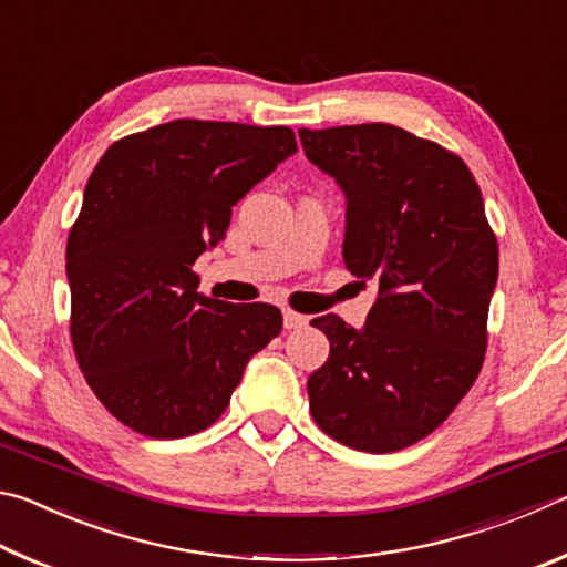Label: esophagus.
I'll use <instances>...</instances> for the list:
<instances>
[{"instance_id":"esophagus-1","label":"esophagus","mask_w":567,"mask_h":567,"mask_svg":"<svg viewBox=\"0 0 567 567\" xmlns=\"http://www.w3.org/2000/svg\"><path fill=\"white\" fill-rule=\"evenodd\" d=\"M282 320H285V330H300V328H305L307 322H310V318H307V315H300V312H295V310H285L282 312Z\"/></svg>"}]
</instances>
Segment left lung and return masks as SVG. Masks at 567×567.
Wrapping results in <instances>:
<instances>
[{
  "mask_svg": "<svg viewBox=\"0 0 567 567\" xmlns=\"http://www.w3.org/2000/svg\"><path fill=\"white\" fill-rule=\"evenodd\" d=\"M307 159L348 199L342 257L378 300L362 330L312 324L330 358L307 380L322 433L395 453L443 425L480 375L497 239L473 172L455 152L395 124L300 130Z\"/></svg>",
  "mask_w": 567,
  "mask_h": 567,
  "instance_id": "obj_1",
  "label": "left lung"
}]
</instances>
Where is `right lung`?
<instances>
[{
  "label": "right lung",
  "mask_w": 567,
  "mask_h": 567,
  "mask_svg": "<svg viewBox=\"0 0 567 567\" xmlns=\"http://www.w3.org/2000/svg\"><path fill=\"white\" fill-rule=\"evenodd\" d=\"M295 152L290 127L175 120L117 140L90 175L66 239L70 334L87 385L134 433L213 425L280 334L277 307L205 297L192 265Z\"/></svg>",
  "instance_id": "obj_1"
}]
</instances>
